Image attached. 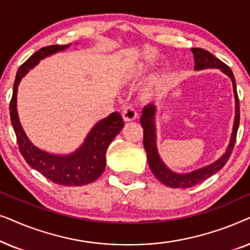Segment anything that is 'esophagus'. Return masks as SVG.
Returning <instances> with one entry per match:
<instances>
[{
	"instance_id": "1",
	"label": "esophagus",
	"mask_w": 250,
	"mask_h": 250,
	"mask_svg": "<svg viewBox=\"0 0 250 250\" xmlns=\"http://www.w3.org/2000/svg\"><path fill=\"white\" fill-rule=\"evenodd\" d=\"M122 116H123V118H124V121L132 122L136 118V116H138V112H136L134 107H132V105H128V107H125L124 109H123Z\"/></svg>"
}]
</instances>
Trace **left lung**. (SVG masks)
<instances>
[{"label":"left lung","mask_w":250,"mask_h":250,"mask_svg":"<svg viewBox=\"0 0 250 250\" xmlns=\"http://www.w3.org/2000/svg\"><path fill=\"white\" fill-rule=\"evenodd\" d=\"M191 51H192L194 58V69L200 70L205 69V68H220L222 71H224V73L231 78L235 98V118L230 145L228 146L227 152H225L217 162H215L209 166L204 167V168L194 170L192 173L176 174L172 172V170H169L165 165H164V163L159 158L158 152H157L155 121H153V119H155V107H153L152 104H149L143 108L142 117L140 119V122H141L142 127L145 129V131H143V146H145L150 169L152 170L153 175H155L160 182L169 188H174V189H187V188L197 186V184L203 182L204 180H206L211 175H214L215 173H217L218 170L227 164L232 153V150L234 148L235 140H237L239 122H240V105H239L237 85H235L233 73H232L230 67L224 62H222L220 59H217L216 57H214L213 54L208 52L206 50L199 49V47H192Z\"/></svg>","instance_id":"1"}]
</instances>
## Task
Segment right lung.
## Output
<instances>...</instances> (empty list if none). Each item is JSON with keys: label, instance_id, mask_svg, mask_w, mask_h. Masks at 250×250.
I'll list each match as a JSON object with an SVG mask.
<instances>
[{"label": "right lung", "instance_id": "1", "mask_svg": "<svg viewBox=\"0 0 250 250\" xmlns=\"http://www.w3.org/2000/svg\"><path fill=\"white\" fill-rule=\"evenodd\" d=\"M67 45H49L40 49L28 58L17 71L13 93L10 101V118L15 129L19 151L30 167L40 172L53 183L67 187H81L92 183L104 173L105 167V151L115 136L124 127L122 116L112 112L91 129L80 149L69 156H54L36 148L29 141L20 125L17 114V90L19 82L30 68L50 54L62 51Z\"/></svg>", "mask_w": 250, "mask_h": 250}]
</instances>
